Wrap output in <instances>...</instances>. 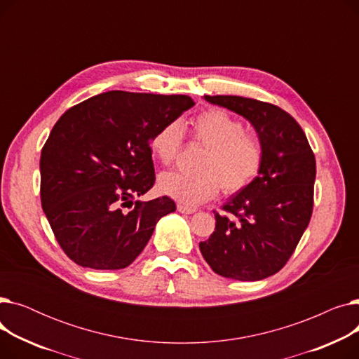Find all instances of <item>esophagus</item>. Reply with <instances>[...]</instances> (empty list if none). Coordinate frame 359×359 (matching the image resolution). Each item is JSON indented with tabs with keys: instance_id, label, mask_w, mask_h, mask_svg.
Listing matches in <instances>:
<instances>
[{
	"instance_id": "esophagus-1",
	"label": "esophagus",
	"mask_w": 359,
	"mask_h": 359,
	"mask_svg": "<svg viewBox=\"0 0 359 359\" xmlns=\"http://www.w3.org/2000/svg\"><path fill=\"white\" fill-rule=\"evenodd\" d=\"M177 211L182 212V214H194L196 210L192 208V206H187V205L179 203V205H177Z\"/></svg>"
}]
</instances>
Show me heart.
Wrapping results in <instances>:
<instances>
[{"label": "heart", "instance_id": "1", "mask_svg": "<svg viewBox=\"0 0 359 359\" xmlns=\"http://www.w3.org/2000/svg\"><path fill=\"white\" fill-rule=\"evenodd\" d=\"M195 138L206 145L199 172H165L158 177L160 191L183 205L195 206L214 198L222 186L229 194L244 189L262 165L260 141L222 109L205 110L194 121ZM184 138L180 121L158 128L151 137L153 154L165 165L175 163Z\"/></svg>", "mask_w": 359, "mask_h": 359}]
</instances>
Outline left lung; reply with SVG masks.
<instances>
[{"instance_id":"obj_1","label":"left lung","mask_w":359,"mask_h":359,"mask_svg":"<svg viewBox=\"0 0 359 359\" xmlns=\"http://www.w3.org/2000/svg\"><path fill=\"white\" fill-rule=\"evenodd\" d=\"M236 111L262 145L257 176L215 212V231L199 249L221 276L260 280L284 268L313 212L316 158L304 130L280 107L240 96H203Z\"/></svg>"}]
</instances>
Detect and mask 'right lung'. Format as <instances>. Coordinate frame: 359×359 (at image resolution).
<instances>
[{"instance_id": "obj_1", "label": "right lung", "mask_w": 359, "mask_h": 359, "mask_svg": "<svg viewBox=\"0 0 359 359\" xmlns=\"http://www.w3.org/2000/svg\"><path fill=\"white\" fill-rule=\"evenodd\" d=\"M194 104L183 94L113 90L75 104L55 123L41 154V199L72 262L123 269L144 250L158 219L176 211L167 196L134 199L156 182L151 137ZM134 203V209L127 205Z\"/></svg>"}]
</instances>
